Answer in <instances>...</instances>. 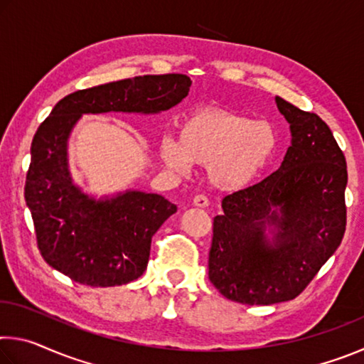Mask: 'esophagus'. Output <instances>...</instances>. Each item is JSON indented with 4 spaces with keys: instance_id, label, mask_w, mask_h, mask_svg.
<instances>
[{
    "instance_id": "esophagus-1",
    "label": "esophagus",
    "mask_w": 364,
    "mask_h": 364,
    "mask_svg": "<svg viewBox=\"0 0 364 364\" xmlns=\"http://www.w3.org/2000/svg\"><path fill=\"white\" fill-rule=\"evenodd\" d=\"M193 204H194L196 207L205 208V207H208V204H210V202H208V199H207V197H205V196H202V194H199V196H196V197H194Z\"/></svg>"
}]
</instances>
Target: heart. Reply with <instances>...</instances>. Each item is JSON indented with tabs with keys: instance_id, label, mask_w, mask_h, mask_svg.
Here are the masks:
<instances>
[{
	"instance_id": "b5f03b06",
	"label": "heart",
	"mask_w": 364,
	"mask_h": 364,
	"mask_svg": "<svg viewBox=\"0 0 364 364\" xmlns=\"http://www.w3.org/2000/svg\"><path fill=\"white\" fill-rule=\"evenodd\" d=\"M279 136L273 123L221 107L196 109L178 123V139L164 136L159 157L176 173L191 165L207 167V176L221 191H241L260 176L274 159Z\"/></svg>"
}]
</instances>
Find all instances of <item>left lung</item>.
<instances>
[{
	"instance_id": "8db88e82",
	"label": "left lung",
	"mask_w": 364,
	"mask_h": 364,
	"mask_svg": "<svg viewBox=\"0 0 364 364\" xmlns=\"http://www.w3.org/2000/svg\"><path fill=\"white\" fill-rule=\"evenodd\" d=\"M274 101L292 136L281 167L226 196L213 218L208 278L245 305L297 297L341 245L347 225V162L334 134L316 114Z\"/></svg>"
}]
</instances>
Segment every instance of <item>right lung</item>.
Masks as SVG:
<instances>
[{
	"label": "right lung",
	"instance_id": "right-lung-1",
	"mask_svg": "<svg viewBox=\"0 0 364 364\" xmlns=\"http://www.w3.org/2000/svg\"><path fill=\"white\" fill-rule=\"evenodd\" d=\"M181 73L144 75L80 90L60 100L32 141L26 202L41 257L80 284H128L146 271L151 239L176 205L160 194L127 189L91 196L73 181L69 138L85 114H160L188 96Z\"/></svg>",
	"mask_w": 364,
	"mask_h": 364
}]
</instances>
